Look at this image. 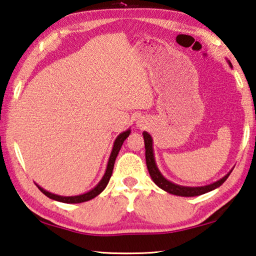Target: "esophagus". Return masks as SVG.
Listing matches in <instances>:
<instances>
[{
    "label": "esophagus",
    "mask_w": 256,
    "mask_h": 256,
    "mask_svg": "<svg viewBox=\"0 0 256 256\" xmlns=\"http://www.w3.org/2000/svg\"><path fill=\"white\" fill-rule=\"evenodd\" d=\"M138 125H140V124H138Z\"/></svg>",
    "instance_id": "1"
}]
</instances>
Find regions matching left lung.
Listing matches in <instances>:
<instances>
[{
	"instance_id": "8db88e82",
	"label": "left lung",
	"mask_w": 256,
	"mask_h": 256,
	"mask_svg": "<svg viewBox=\"0 0 256 256\" xmlns=\"http://www.w3.org/2000/svg\"><path fill=\"white\" fill-rule=\"evenodd\" d=\"M227 62H228L230 67L232 68V64L230 60H227ZM142 134L144 138V146H146V162L148 174L151 176V179L153 180V182L158 186V187L171 194H176V196H181V197L200 196V194L209 192H212V190H215L216 188L220 187V186L225 182L226 179L228 178L232 171H233V169H232L228 174H225L220 180H217L210 184L200 186V187H187V186L176 184L172 182V181L166 179V176L160 172V170L156 164L154 151H153V138L150 134L146 131H144Z\"/></svg>"
}]
</instances>
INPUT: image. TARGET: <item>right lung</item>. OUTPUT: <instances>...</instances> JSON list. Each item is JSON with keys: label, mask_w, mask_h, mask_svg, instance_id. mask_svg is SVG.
I'll use <instances>...</instances> for the list:
<instances>
[{"label": "right lung", "mask_w": 256, "mask_h": 256, "mask_svg": "<svg viewBox=\"0 0 256 256\" xmlns=\"http://www.w3.org/2000/svg\"><path fill=\"white\" fill-rule=\"evenodd\" d=\"M130 134H131V128H128L126 131L120 133L118 138H115V141L113 143L112 152H110V156L108 158V166H106L105 174L103 176H102L100 182L97 184L94 188L90 189V192L82 194H76V196H60V194H52L50 192H47V190L36 184V187L40 189L41 192L44 194L46 196L49 197L50 199H54V200L64 202V204H80V202H88V200H90V199L95 198L96 196H98V194L106 188V186H108L110 176H112V174H113V168H114L116 156H118V154L123 142L126 140V138L130 136Z\"/></svg>", "instance_id": "right-lung-1"}]
</instances>
